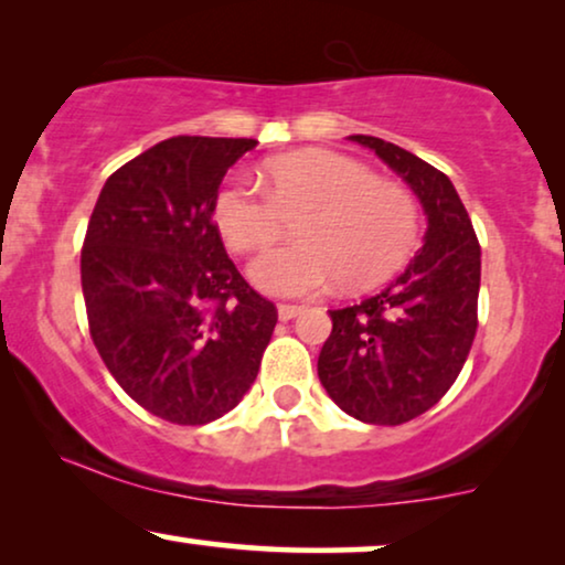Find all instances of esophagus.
<instances>
[{
	"mask_svg": "<svg viewBox=\"0 0 565 565\" xmlns=\"http://www.w3.org/2000/svg\"><path fill=\"white\" fill-rule=\"evenodd\" d=\"M302 310H305L302 305H278V318L291 320V318H297V315Z\"/></svg>",
	"mask_w": 565,
	"mask_h": 565,
	"instance_id": "1",
	"label": "esophagus"
}]
</instances>
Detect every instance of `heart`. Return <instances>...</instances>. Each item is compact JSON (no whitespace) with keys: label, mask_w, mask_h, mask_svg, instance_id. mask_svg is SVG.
<instances>
[{"label":"heart","mask_w":565,"mask_h":565,"mask_svg":"<svg viewBox=\"0 0 565 565\" xmlns=\"http://www.w3.org/2000/svg\"><path fill=\"white\" fill-rule=\"evenodd\" d=\"M266 191L232 175L214 195V222L227 247L263 250L295 220L297 243L253 260L255 287L307 297L341 278L364 289L387 278L418 239V204L408 188L377 180L351 157L310 149L266 164Z\"/></svg>","instance_id":"obj_1"}]
</instances>
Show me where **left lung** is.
Returning <instances> with one entry per match:
<instances>
[{
  "instance_id": "left-lung-1",
  "label": "left lung",
  "mask_w": 565,
  "mask_h": 565,
  "mask_svg": "<svg viewBox=\"0 0 565 565\" xmlns=\"http://www.w3.org/2000/svg\"><path fill=\"white\" fill-rule=\"evenodd\" d=\"M374 149L418 195L426 243L380 295L330 310L318 377L335 405L374 426H401L434 408L455 385L478 330L480 245L452 180L385 139Z\"/></svg>"
}]
</instances>
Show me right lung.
<instances>
[{"mask_svg": "<svg viewBox=\"0 0 565 565\" xmlns=\"http://www.w3.org/2000/svg\"><path fill=\"white\" fill-rule=\"evenodd\" d=\"M255 139L172 137L105 180L82 243L89 335L131 401L178 426L222 418L258 377L276 305L214 224L224 172Z\"/></svg>", "mask_w": 565, "mask_h": 565, "instance_id": "right-lung-1", "label": "right lung"}]
</instances>
